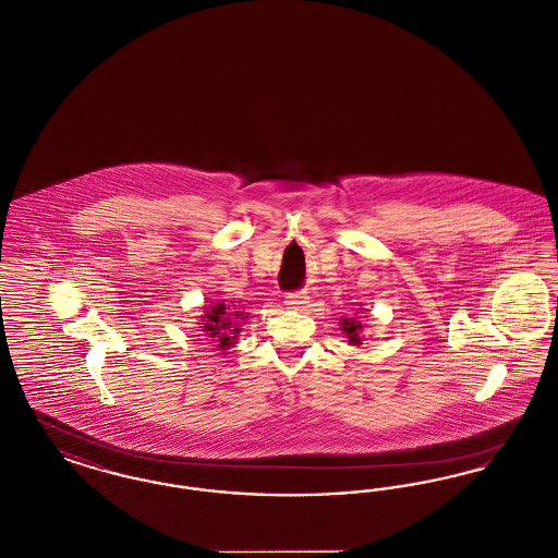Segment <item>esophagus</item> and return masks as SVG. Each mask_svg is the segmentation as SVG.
Segmentation results:
<instances>
[{
  "label": "esophagus",
  "mask_w": 558,
  "mask_h": 558,
  "mask_svg": "<svg viewBox=\"0 0 558 558\" xmlns=\"http://www.w3.org/2000/svg\"><path fill=\"white\" fill-rule=\"evenodd\" d=\"M286 304L290 308H304L308 304V295H306V291H291L286 295Z\"/></svg>",
  "instance_id": "1"
}]
</instances>
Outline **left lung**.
I'll use <instances>...</instances> for the list:
<instances>
[{"label": "left lung", "instance_id": "obj_1", "mask_svg": "<svg viewBox=\"0 0 558 558\" xmlns=\"http://www.w3.org/2000/svg\"><path fill=\"white\" fill-rule=\"evenodd\" d=\"M340 329L345 333L348 343H352V345L363 343V323H361L356 316H352V318H341Z\"/></svg>", "mask_w": 558, "mask_h": 558}]
</instances>
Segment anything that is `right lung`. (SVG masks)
<instances>
[{
	"label": "right lung",
	"instance_id": "add662e5",
	"mask_svg": "<svg viewBox=\"0 0 558 558\" xmlns=\"http://www.w3.org/2000/svg\"><path fill=\"white\" fill-rule=\"evenodd\" d=\"M247 313L240 311L238 306H227L225 302L213 304L199 316V325L206 338L217 345L218 350H229L235 340L240 329V318H245Z\"/></svg>",
	"mask_w": 558,
	"mask_h": 558
}]
</instances>
